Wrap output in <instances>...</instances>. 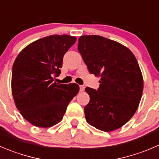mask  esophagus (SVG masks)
Returning <instances> with one entry per match:
<instances>
[{"label": "esophagus", "instance_id": "1", "mask_svg": "<svg viewBox=\"0 0 159 159\" xmlns=\"http://www.w3.org/2000/svg\"><path fill=\"white\" fill-rule=\"evenodd\" d=\"M84 90V86L80 85V91H81V92H83Z\"/></svg>", "mask_w": 159, "mask_h": 159}]
</instances>
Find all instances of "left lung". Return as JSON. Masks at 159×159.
<instances>
[{"mask_svg":"<svg viewBox=\"0 0 159 159\" xmlns=\"http://www.w3.org/2000/svg\"><path fill=\"white\" fill-rule=\"evenodd\" d=\"M78 50L91 74L100 77L98 90L87 87L84 106L88 124L112 131L134 115L142 96L144 81L138 61L127 47L100 35H82Z\"/></svg>","mask_w":159,"mask_h":159,"instance_id":"8db88e82","label":"left lung"}]
</instances>
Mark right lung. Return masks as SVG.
Returning <instances> with one entry per match:
<instances>
[{
  "label": "right lung",
  "instance_id": "1",
  "mask_svg": "<svg viewBox=\"0 0 159 159\" xmlns=\"http://www.w3.org/2000/svg\"><path fill=\"white\" fill-rule=\"evenodd\" d=\"M77 38L52 35L32 43L17 56L11 76V92L17 109L38 127H50L61 122L67 106L79 92L75 83L58 84L63 57Z\"/></svg>",
  "mask_w": 159,
  "mask_h": 159
}]
</instances>
